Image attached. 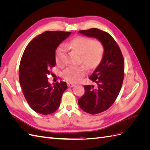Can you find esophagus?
<instances>
[{"label":"esophagus","instance_id":"obj_1","mask_svg":"<svg viewBox=\"0 0 150 150\" xmlns=\"http://www.w3.org/2000/svg\"><path fill=\"white\" fill-rule=\"evenodd\" d=\"M67 87H69V88H72V87H73L74 86H75L74 84L71 83H67Z\"/></svg>","mask_w":150,"mask_h":150}]
</instances>
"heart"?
Here are the masks:
<instances>
[{
  "label": "heart",
  "instance_id": "obj_1",
  "mask_svg": "<svg viewBox=\"0 0 150 150\" xmlns=\"http://www.w3.org/2000/svg\"><path fill=\"white\" fill-rule=\"evenodd\" d=\"M69 46L79 54V64H83L88 70L95 69L101 62L104 53V46L100 40H93L89 38L79 36L72 39ZM66 49L63 45H59L55 51V60L59 66L65 64ZM86 74L85 68L82 66H71L62 72V76L65 80L75 83L82 79Z\"/></svg>",
  "mask_w": 150,
  "mask_h": 150
}]
</instances>
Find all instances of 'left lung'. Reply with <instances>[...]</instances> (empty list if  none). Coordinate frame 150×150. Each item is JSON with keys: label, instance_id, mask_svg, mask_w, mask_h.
Instances as JSON below:
<instances>
[{"label": "left lung", "instance_id": "left-lung-1", "mask_svg": "<svg viewBox=\"0 0 150 150\" xmlns=\"http://www.w3.org/2000/svg\"><path fill=\"white\" fill-rule=\"evenodd\" d=\"M79 33L98 39L104 46L102 61L89 78L96 83V86H84L85 92L78 99L81 110L96 115L110 108L118 96L125 75L124 58L115 40L106 32L91 28Z\"/></svg>", "mask_w": 150, "mask_h": 150}]
</instances>
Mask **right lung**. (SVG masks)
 Listing matches in <instances>:
<instances>
[{
	"instance_id": "1",
	"label": "right lung",
	"mask_w": 150,
	"mask_h": 150,
	"mask_svg": "<svg viewBox=\"0 0 150 150\" xmlns=\"http://www.w3.org/2000/svg\"><path fill=\"white\" fill-rule=\"evenodd\" d=\"M70 34L69 32L59 30L44 32L31 40L22 54L19 70L20 85L29 106L39 114L55 112L67 88L64 81L52 86L47 75L56 66V48Z\"/></svg>"
}]
</instances>
